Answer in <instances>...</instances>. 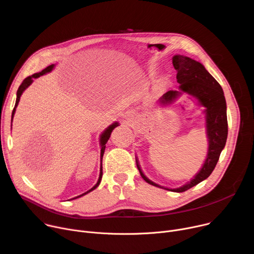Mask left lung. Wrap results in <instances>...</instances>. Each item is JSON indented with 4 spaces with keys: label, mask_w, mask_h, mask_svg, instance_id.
<instances>
[{
    "label": "left lung",
    "mask_w": 254,
    "mask_h": 254,
    "mask_svg": "<svg viewBox=\"0 0 254 254\" xmlns=\"http://www.w3.org/2000/svg\"><path fill=\"white\" fill-rule=\"evenodd\" d=\"M173 65L177 70V82L180 84V90H169L160 98V102L164 105L169 104L181 93L186 92L194 96L199 103L206 108V132L209 144L206 160L201 170L190 182L176 189L165 188L154 183L153 181L149 180L143 175L137 160H135V162L141 178L147 183L165 190L181 193L199 184L211 175L219 160L222 150L225 147L228 133V124L226 100L222 87L206 70L204 65L183 55H175L173 57Z\"/></svg>",
    "instance_id": "8db88e82"
}]
</instances>
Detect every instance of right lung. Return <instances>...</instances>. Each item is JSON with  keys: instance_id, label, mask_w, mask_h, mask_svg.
<instances>
[{"instance_id": "add662e5", "label": "right lung", "mask_w": 254, "mask_h": 254, "mask_svg": "<svg viewBox=\"0 0 254 254\" xmlns=\"http://www.w3.org/2000/svg\"><path fill=\"white\" fill-rule=\"evenodd\" d=\"M54 66H55L54 64H51V65H49L48 67H46L45 69H43L41 72H38V73H35V74L31 75V76H28L27 78H25V79L23 80V82L21 83V85L19 86L18 91H17L16 103H15V107H14L13 113H12V121H13V118H14V115H15V112H16V107H17V105H18V103H19V101H20V97H21L23 91L33 82V79H34V78H38V77H40L41 75H44V74L48 73V72L52 71V69L54 68ZM118 126H119V123H115V124L111 125L110 127H108L100 134V139H99V141H100V147H101V150H100V161H101V165H100V174H99V178H98L97 183H96L90 190H88L87 192H85V193H83V194H81V195H79V196H77V197H75V198H72V199L79 198V197H81V196H83V195H85V194L91 192L92 190H94L95 188H97L98 185L100 184V181H101V178H102V157H103L104 150H105V143L107 142L108 139H110L111 134H112V131L114 130V128H115L116 127H118ZM72 199H71V200H72Z\"/></svg>"}]
</instances>
